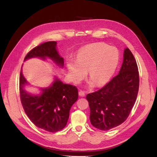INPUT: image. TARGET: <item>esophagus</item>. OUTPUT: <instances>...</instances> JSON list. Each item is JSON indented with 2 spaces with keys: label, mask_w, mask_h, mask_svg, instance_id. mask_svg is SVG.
I'll return each instance as SVG.
<instances>
[{
  "label": "esophagus",
  "mask_w": 157,
  "mask_h": 157,
  "mask_svg": "<svg viewBox=\"0 0 157 157\" xmlns=\"http://www.w3.org/2000/svg\"><path fill=\"white\" fill-rule=\"evenodd\" d=\"M78 95L81 97H84L85 96V92L84 91H82V90H80V91L78 92Z\"/></svg>",
  "instance_id": "esophagus-1"
}]
</instances>
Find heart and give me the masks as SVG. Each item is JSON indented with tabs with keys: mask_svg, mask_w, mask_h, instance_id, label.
<instances>
[{
	"mask_svg": "<svg viewBox=\"0 0 157 157\" xmlns=\"http://www.w3.org/2000/svg\"><path fill=\"white\" fill-rule=\"evenodd\" d=\"M118 61V53L112 46L93 44L80 50L77 61H67V70L74 81L81 80L88 69L89 77L96 86L105 84L115 72Z\"/></svg>",
	"mask_w": 157,
	"mask_h": 157,
	"instance_id": "obj_1",
	"label": "heart"
}]
</instances>
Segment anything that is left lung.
Returning a JSON list of instances; mask_svg holds the SVG:
<instances>
[{
  "label": "left lung",
  "mask_w": 157,
  "mask_h": 157,
  "mask_svg": "<svg viewBox=\"0 0 157 157\" xmlns=\"http://www.w3.org/2000/svg\"><path fill=\"white\" fill-rule=\"evenodd\" d=\"M139 85L136 61L127 48L119 73L103 88L86 96L92 126L105 131L124 122L134 105Z\"/></svg>",
  "instance_id": "1"
}]
</instances>
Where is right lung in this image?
I'll return each instance as SVG.
<instances>
[{
    "instance_id": "right-lung-1",
    "label": "right lung",
    "mask_w": 157,
    "mask_h": 157,
    "mask_svg": "<svg viewBox=\"0 0 157 157\" xmlns=\"http://www.w3.org/2000/svg\"><path fill=\"white\" fill-rule=\"evenodd\" d=\"M56 41L44 42L28 52L25 60L34 57L45 59L48 57L63 67V58L56 50ZM27 84L21 70L20 76V96L24 111L36 126L50 132H58L67 124L69 111L78 99V89L71 84L56 79L49 88L42 89L40 96L27 93L23 86Z\"/></svg>"
}]
</instances>
